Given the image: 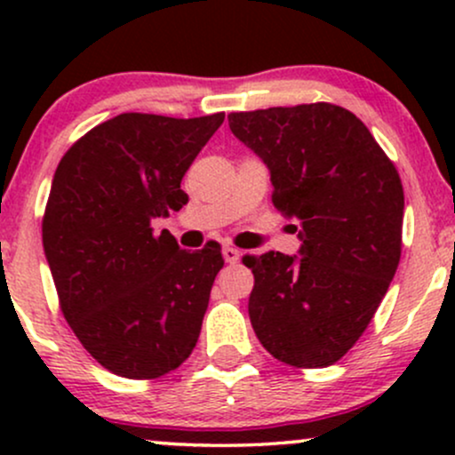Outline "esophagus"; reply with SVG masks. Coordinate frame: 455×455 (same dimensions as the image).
I'll return each mask as SVG.
<instances>
[{
    "mask_svg": "<svg viewBox=\"0 0 455 455\" xmlns=\"http://www.w3.org/2000/svg\"><path fill=\"white\" fill-rule=\"evenodd\" d=\"M222 257H224V260H227V263H237L239 260V250L237 248H231V245H224V250H222Z\"/></svg>",
    "mask_w": 455,
    "mask_h": 455,
    "instance_id": "34e87169",
    "label": "esophagus"
}]
</instances>
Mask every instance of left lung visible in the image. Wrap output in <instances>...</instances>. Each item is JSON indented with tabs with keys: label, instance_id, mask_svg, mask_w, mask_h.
Returning <instances> with one entry per match:
<instances>
[{
	"label": "left lung",
	"instance_id": "1",
	"mask_svg": "<svg viewBox=\"0 0 455 455\" xmlns=\"http://www.w3.org/2000/svg\"><path fill=\"white\" fill-rule=\"evenodd\" d=\"M228 126L267 164L274 205L299 222V257H243L254 274V333L295 368L336 363L372 321L398 269V171L362 119L336 104L231 113Z\"/></svg>",
	"mask_w": 455,
	"mask_h": 455
}]
</instances>
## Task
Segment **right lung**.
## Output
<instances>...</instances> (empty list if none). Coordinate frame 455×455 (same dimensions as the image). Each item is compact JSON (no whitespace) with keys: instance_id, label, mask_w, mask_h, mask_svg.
<instances>
[{"instance_id":"right-lung-1","label":"right lung","mask_w":455,"mask_h":455,"mask_svg":"<svg viewBox=\"0 0 455 455\" xmlns=\"http://www.w3.org/2000/svg\"><path fill=\"white\" fill-rule=\"evenodd\" d=\"M224 113L175 119L122 113L92 128L57 166L43 243L60 306L108 372L158 379L190 357L224 259L188 252L151 220L188 203L181 180Z\"/></svg>"}]
</instances>
